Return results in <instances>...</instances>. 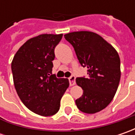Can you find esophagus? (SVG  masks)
Here are the masks:
<instances>
[{
    "mask_svg": "<svg viewBox=\"0 0 135 135\" xmlns=\"http://www.w3.org/2000/svg\"><path fill=\"white\" fill-rule=\"evenodd\" d=\"M69 82H70V86H74L75 85V76H71L70 77L68 78Z\"/></svg>",
    "mask_w": 135,
    "mask_h": 135,
    "instance_id": "esophagus-1",
    "label": "esophagus"
}]
</instances>
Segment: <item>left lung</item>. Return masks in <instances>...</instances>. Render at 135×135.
Segmentation results:
<instances>
[{
    "instance_id": "8db88e82",
    "label": "left lung",
    "mask_w": 135,
    "mask_h": 135,
    "mask_svg": "<svg viewBox=\"0 0 135 135\" xmlns=\"http://www.w3.org/2000/svg\"><path fill=\"white\" fill-rule=\"evenodd\" d=\"M74 48L79 62L88 68V76L78 77L76 83L83 90L76 100L78 109L95 113L113 100L120 81V59L115 48L99 34L74 31L64 35Z\"/></svg>"
}]
</instances>
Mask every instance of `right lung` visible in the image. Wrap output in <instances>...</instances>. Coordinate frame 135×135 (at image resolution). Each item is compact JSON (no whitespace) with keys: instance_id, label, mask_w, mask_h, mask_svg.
Wrapping results in <instances>:
<instances>
[{"instance_id":"add662e5","label":"right lung","mask_w":135,"mask_h":135,"mask_svg":"<svg viewBox=\"0 0 135 135\" xmlns=\"http://www.w3.org/2000/svg\"><path fill=\"white\" fill-rule=\"evenodd\" d=\"M63 34H44L28 40L11 64L13 83L19 98L31 111L43 117L55 115L69 86L68 79L52 74L54 49Z\"/></svg>"}]
</instances>
